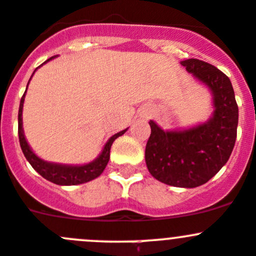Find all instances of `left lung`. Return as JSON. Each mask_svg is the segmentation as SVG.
<instances>
[{
  "mask_svg": "<svg viewBox=\"0 0 256 256\" xmlns=\"http://www.w3.org/2000/svg\"><path fill=\"white\" fill-rule=\"evenodd\" d=\"M187 72L208 88L212 116L205 123L176 130H163L150 120L146 164L158 181L174 187L194 188L212 178L228 162L234 150L239 108L230 79L208 62H181Z\"/></svg>",
  "mask_w": 256,
  "mask_h": 256,
  "instance_id": "left-lung-1",
  "label": "left lung"
}]
</instances>
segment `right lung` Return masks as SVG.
Returning <instances> with one entry per match:
<instances>
[{
  "instance_id": "right-lung-1",
  "label": "right lung",
  "mask_w": 256,
  "mask_h": 256,
  "mask_svg": "<svg viewBox=\"0 0 256 256\" xmlns=\"http://www.w3.org/2000/svg\"><path fill=\"white\" fill-rule=\"evenodd\" d=\"M54 58H56V56L50 58V59L46 60L44 64H46L48 62L52 60ZM42 65H41V66H42ZM36 70L38 69H35V72ZM35 72H32V75L35 74ZM32 75H31V78H32ZM26 90H28V88H26ZM26 90H25V93H24L22 98H21L20 108H18V140H20V146H21V150H22L24 156H25L26 160H28V163H30L31 166H32V168L35 170L38 174H40L44 178L52 182V184H60V186L82 184L100 176V174H103L104 168L106 167V164H108L109 158H110L112 144H113V142L116 140V138L123 136L124 133L128 130V128L124 130H120V132L116 133V134L112 136V137L108 140V142L106 143L103 150H102L100 154H99L96 160H92V162L85 163V164H62V163L48 162V160H41L40 157H38V156L35 154V152H34V150H31L30 146H28V140H26L25 138V133H24L22 109H24V102H25Z\"/></svg>"
}]
</instances>
